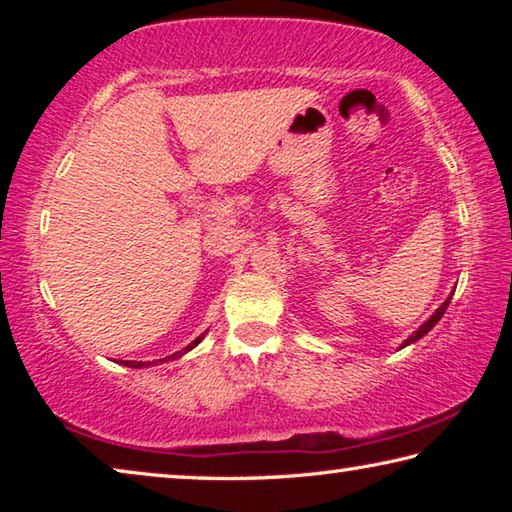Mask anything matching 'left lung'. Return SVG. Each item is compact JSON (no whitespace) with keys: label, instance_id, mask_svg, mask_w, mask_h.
Segmentation results:
<instances>
[{"label":"left lung","instance_id":"1","mask_svg":"<svg viewBox=\"0 0 512 512\" xmlns=\"http://www.w3.org/2000/svg\"><path fill=\"white\" fill-rule=\"evenodd\" d=\"M452 296H454V293H452ZM452 296H449L445 302H443V305H440L436 311H433V316L429 318V320H424V323L418 327V332H413L411 336H409V339H406L404 341V345H409V343H415V341H420L422 339V336L424 334H427L429 332V329H433V327H436V323H438V320L440 318H443V314H445V311H447V307H449V302H452ZM404 345H402V348H404Z\"/></svg>","mask_w":512,"mask_h":512}]
</instances>
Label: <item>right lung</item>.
I'll use <instances>...</instances> for the list:
<instances>
[{"label": "right lung", "mask_w": 512, "mask_h": 512, "mask_svg": "<svg viewBox=\"0 0 512 512\" xmlns=\"http://www.w3.org/2000/svg\"><path fill=\"white\" fill-rule=\"evenodd\" d=\"M203 336H205V334H201V336H198V339H196V341H192V343H189V345H187V348H183V350H180V352H173V354H169V357H164V359H160V363H162V361H167V359L171 361V359H178V357H183V354H185V352H189V350H192V348H196V345L203 341ZM153 363H155V361H149V363H144V361H126V363H124V366H131V368H149V366H153Z\"/></svg>", "instance_id": "add662e5"}]
</instances>
